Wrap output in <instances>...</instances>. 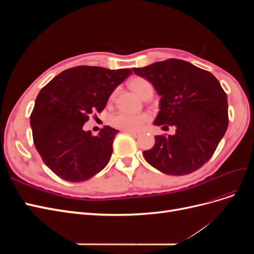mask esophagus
I'll return each instance as SVG.
<instances>
[{"instance_id":"obj_1","label":"esophagus","mask_w":254,"mask_h":254,"mask_svg":"<svg viewBox=\"0 0 254 254\" xmlns=\"http://www.w3.org/2000/svg\"><path fill=\"white\" fill-rule=\"evenodd\" d=\"M126 133H128L129 135H131L132 137H139L140 133L139 132H131V131H125Z\"/></svg>"}]
</instances>
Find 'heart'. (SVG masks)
<instances>
[{"label":"heart","instance_id":"1","mask_svg":"<svg viewBox=\"0 0 254 254\" xmlns=\"http://www.w3.org/2000/svg\"><path fill=\"white\" fill-rule=\"evenodd\" d=\"M129 86L131 88L136 95L141 98H144L147 94H152L153 87L152 84L142 77H135L129 81ZM150 120L148 114H130L125 112H118L113 114L110 118L111 126L121 129L123 131H131L135 132Z\"/></svg>","mask_w":254,"mask_h":254}]
</instances>
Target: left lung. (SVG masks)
Masks as SVG:
<instances>
[{
  "mask_svg": "<svg viewBox=\"0 0 254 254\" xmlns=\"http://www.w3.org/2000/svg\"><path fill=\"white\" fill-rule=\"evenodd\" d=\"M161 96L156 126L176 127L173 135H156L143 152L147 162L167 175L195 172L210 160L228 127L227 95L210 72L180 59L133 67Z\"/></svg>",
  "mask_w": 254,
  "mask_h": 254,
  "instance_id": "1",
  "label": "left lung"
}]
</instances>
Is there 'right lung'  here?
Wrapping results in <instances>:
<instances>
[{
	"instance_id": "right-lung-1",
	"label": "right lung",
	"mask_w": 254,
	"mask_h": 254,
	"mask_svg": "<svg viewBox=\"0 0 254 254\" xmlns=\"http://www.w3.org/2000/svg\"><path fill=\"white\" fill-rule=\"evenodd\" d=\"M130 68L80 65L54 77L38 94L30 115L34 144L43 162L61 179L86 181L108 164L119 130L84 131L89 115L102 112Z\"/></svg>"
}]
</instances>
